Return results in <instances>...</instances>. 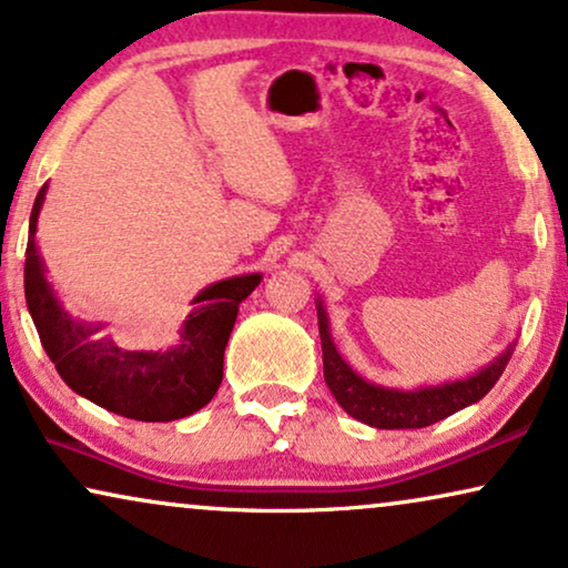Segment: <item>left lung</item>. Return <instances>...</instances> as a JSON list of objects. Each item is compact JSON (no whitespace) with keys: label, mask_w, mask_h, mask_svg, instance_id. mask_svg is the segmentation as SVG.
Here are the masks:
<instances>
[{"label":"left lung","mask_w":568,"mask_h":568,"mask_svg":"<svg viewBox=\"0 0 568 568\" xmlns=\"http://www.w3.org/2000/svg\"><path fill=\"white\" fill-rule=\"evenodd\" d=\"M315 311H318V331H321V347H323V378L347 415L359 423L371 425L381 430H402V428H428L454 412H459L469 404L480 402L485 394L496 386V381L509 365L511 352L517 342L493 357L480 371L459 381H446L438 386H419V388H392L381 386V383L365 381L363 375L352 371L347 359L338 355L334 338H331L328 313L323 307V300H315Z\"/></svg>","instance_id":"1"}]
</instances>
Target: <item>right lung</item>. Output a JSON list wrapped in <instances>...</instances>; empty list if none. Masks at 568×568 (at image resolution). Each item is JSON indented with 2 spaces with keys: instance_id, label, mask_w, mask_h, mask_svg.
Segmentation results:
<instances>
[{
  "instance_id": "1",
  "label": "right lung",
  "mask_w": 568,
  "mask_h": 568,
  "mask_svg": "<svg viewBox=\"0 0 568 568\" xmlns=\"http://www.w3.org/2000/svg\"><path fill=\"white\" fill-rule=\"evenodd\" d=\"M47 185L36 195L26 250V302L39 338L57 373L72 392L114 415L140 423H172L205 407L224 375V349L237 321L240 302L261 284V274H242L205 286L169 349L130 352L104 334V323L75 318L62 307L47 278L36 245V226Z\"/></svg>"
}]
</instances>
